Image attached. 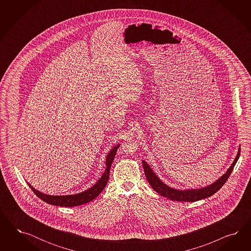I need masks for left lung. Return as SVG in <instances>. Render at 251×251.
<instances>
[{
    "mask_svg": "<svg viewBox=\"0 0 251 251\" xmlns=\"http://www.w3.org/2000/svg\"><path fill=\"white\" fill-rule=\"evenodd\" d=\"M239 154H240V148L238 149V152L236 154V157L234 160L233 164L228 168L226 174L222 176L220 178H218L213 184L197 190H179L170 188L165 183L162 182V180L153 173L152 168L145 161H143V166H144L145 176L148 182L151 185L152 190H155L161 196L167 198L172 201H176L191 202V201H197L205 198L211 197L214 193H216L218 190H220L221 188L224 186V184L227 181L228 177L231 175L234 167L239 158Z\"/></svg>",
    "mask_w": 251,
    "mask_h": 251,
    "instance_id": "obj_1",
    "label": "left lung"
}]
</instances>
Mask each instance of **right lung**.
I'll use <instances>...</instances> for the list:
<instances>
[{
  "label": "right lung",
  "instance_id": "add662e5",
  "mask_svg": "<svg viewBox=\"0 0 251 251\" xmlns=\"http://www.w3.org/2000/svg\"><path fill=\"white\" fill-rule=\"evenodd\" d=\"M119 147H120V145H116L106 155V170L103 173L102 176L99 178V181L96 183L90 189L84 190L81 193L74 194V195H62V196H53L52 195L51 196V195L44 194V193L38 191L36 189H34L29 183H27V184L30 187L31 190L34 191V193L39 199H41L43 201H45L49 204L62 206V207H75V206L83 205L84 203L90 202L94 199L98 197L99 194L105 189L106 183H107L108 178H109L110 167H111V165L113 163L115 154H116V152H117Z\"/></svg>",
  "mask_w": 251,
  "mask_h": 251
}]
</instances>
